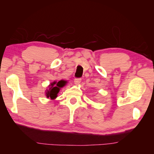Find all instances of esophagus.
I'll list each match as a JSON object with an SVG mask.
<instances>
[{
  "instance_id": "34e87169",
  "label": "esophagus",
  "mask_w": 154,
  "mask_h": 154,
  "mask_svg": "<svg viewBox=\"0 0 154 154\" xmlns=\"http://www.w3.org/2000/svg\"><path fill=\"white\" fill-rule=\"evenodd\" d=\"M81 79H80V78H79V79H75L74 83L75 85H79L81 83Z\"/></svg>"
}]
</instances>
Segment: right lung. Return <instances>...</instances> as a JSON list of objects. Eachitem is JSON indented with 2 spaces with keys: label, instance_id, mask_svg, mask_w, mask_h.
<instances>
[{
  "label": "right lung",
  "instance_id": "obj_1",
  "mask_svg": "<svg viewBox=\"0 0 154 154\" xmlns=\"http://www.w3.org/2000/svg\"><path fill=\"white\" fill-rule=\"evenodd\" d=\"M67 83V81L65 80H61L60 81H54V82L49 85L47 89L45 90V96L48 99H51V100L55 99L60 89L65 86Z\"/></svg>",
  "mask_w": 154,
  "mask_h": 154
}]
</instances>
